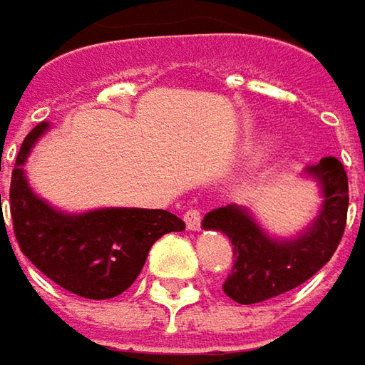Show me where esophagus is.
Here are the masks:
<instances>
[{
	"mask_svg": "<svg viewBox=\"0 0 365 365\" xmlns=\"http://www.w3.org/2000/svg\"><path fill=\"white\" fill-rule=\"evenodd\" d=\"M185 224H187V228L192 230V232L201 228V211L192 210V207L185 211Z\"/></svg>",
	"mask_w": 365,
	"mask_h": 365,
	"instance_id": "34e87169",
	"label": "esophagus"
}]
</instances>
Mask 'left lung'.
Returning a JSON list of instances; mask_svg holds the SVG:
<instances>
[{
	"instance_id": "obj_1",
	"label": "left lung",
	"mask_w": 365,
	"mask_h": 365,
	"mask_svg": "<svg viewBox=\"0 0 365 365\" xmlns=\"http://www.w3.org/2000/svg\"><path fill=\"white\" fill-rule=\"evenodd\" d=\"M304 173L320 185L322 205L314 222L294 238H271L238 205L217 207L203 217V228L224 232L234 245V267L224 282L234 302L257 304L282 296L308 282L335 255L347 222V173L333 155Z\"/></svg>"
}]
</instances>
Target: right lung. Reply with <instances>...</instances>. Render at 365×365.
Listing matches in <instances>:
<instances>
[{
	"label": "right lung",
	"instance_id": "obj_1",
	"mask_svg": "<svg viewBox=\"0 0 365 365\" xmlns=\"http://www.w3.org/2000/svg\"><path fill=\"white\" fill-rule=\"evenodd\" d=\"M46 129L48 123H38L24 137L11 170L9 213L16 240L28 261L67 292L88 300L115 298L135 282L155 240L182 232L185 222L166 210L65 213L51 207L32 192L24 174L30 150Z\"/></svg>",
	"mask_w": 365,
	"mask_h": 365
}]
</instances>
